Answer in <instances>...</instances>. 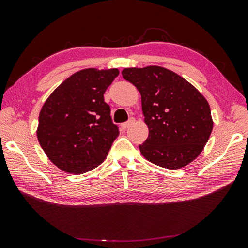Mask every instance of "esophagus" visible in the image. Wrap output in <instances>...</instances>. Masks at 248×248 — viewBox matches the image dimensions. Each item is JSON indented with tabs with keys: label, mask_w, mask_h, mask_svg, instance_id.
Here are the masks:
<instances>
[{
	"label": "esophagus",
	"mask_w": 248,
	"mask_h": 248,
	"mask_svg": "<svg viewBox=\"0 0 248 248\" xmlns=\"http://www.w3.org/2000/svg\"><path fill=\"white\" fill-rule=\"evenodd\" d=\"M134 123H136V119H134V118H130V119H129V121H127V123L121 124V128H123L124 130H125L127 128H129L130 125L133 124Z\"/></svg>",
	"instance_id": "1"
}]
</instances>
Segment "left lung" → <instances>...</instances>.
Listing matches in <instances>:
<instances>
[{"label": "left lung", "instance_id": "obj_1", "mask_svg": "<svg viewBox=\"0 0 248 248\" xmlns=\"http://www.w3.org/2000/svg\"><path fill=\"white\" fill-rule=\"evenodd\" d=\"M123 78L141 94L149 137L139 145L144 158L178 170L202 152L213 129L208 100L184 78L158 65L124 69Z\"/></svg>", "mask_w": 248, "mask_h": 248}]
</instances>
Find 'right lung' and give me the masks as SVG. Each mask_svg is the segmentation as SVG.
<instances>
[{
    "label": "right lung",
    "mask_w": 248,
    "mask_h": 248,
    "mask_svg": "<svg viewBox=\"0 0 248 248\" xmlns=\"http://www.w3.org/2000/svg\"><path fill=\"white\" fill-rule=\"evenodd\" d=\"M118 69H84L69 77L41 107L37 139L47 157L70 174L94 170L119 136L104 93Z\"/></svg>",
    "instance_id": "1"
}]
</instances>
